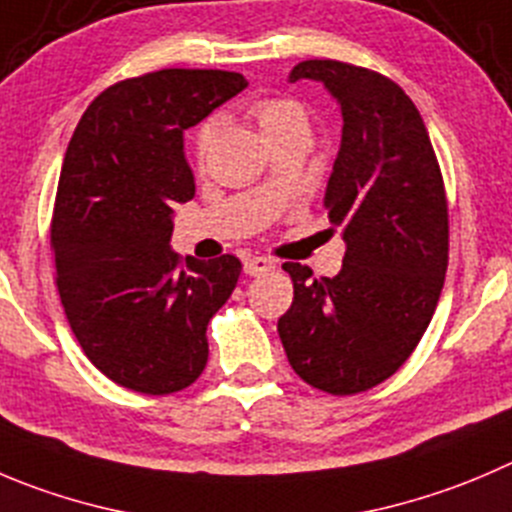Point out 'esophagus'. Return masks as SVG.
Listing matches in <instances>:
<instances>
[{"label":"esophagus","mask_w":512,"mask_h":512,"mask_svg":"<svg viewBox=\"0 0 512 512\" xmlns=\"http://www.w3.org/2000/svg\"><path fill=\"white\" fill-rule=\"evenodd\" d=\"M276 264L271 259H266V256H251V259L243 261V271H246L248 276H261L266 274V271H274Z\"/></svg>","instance_id":"obj_1"}]
</instances>
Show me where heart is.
<instances>
[{"instance_id":"obj_1","label":"heart","mask_w":512,"mask_h":512,"mask_svg":"<svg viewBox=\"0 0 512 512\" xmlns=\"http://www.w3.org/2000/svg\"><path fill=\"white\" fill-rule=\"evenodd\" d=\"M253 123L259 125L261 135L266 140L279 138V135L294 133V130H304L309 133V115H306L304 105L291 97H264V100L253 102L251 105ZM213 140H216V125H203L196 135V155L198 163H203L211 150Z\"/></svg>"}]
</instances>
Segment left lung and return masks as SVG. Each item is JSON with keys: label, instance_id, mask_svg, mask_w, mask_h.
<instances>
[{"label": "left lung", "instance_id": "obj_1", "mask_svg": "<svg viewBox=\"0 0 512 512\" xmlns=\"http://www.w3.org/2000/svg\"><path fill=\"white\" fill-rule=\"evenodd\" d=\"M289 80L324 82L342 107L324 208L347 251L332 279L286 261L294 301L279 337L306 384L344 397L392 377L430 326L450 251L445 183L397 82L339 60L299 62Z\"/></svg>", "mask_w": 512, "mask_h": 512}]
</instances>
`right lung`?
Wrapping results in <instances>:
<instances>
[{
  "mask_svg": "<svg viewBox=\"0 0 512 512\" xmlns=\"http://www.w3.org/2000/svg\"><path fill=\"white\" fill-rule=\"evenodd\" d=\"M226 70H158L92 100L67 145L52 213L57 291L85 357L140 394L191 387L208 321L241 261L170 251L173 208L196 196L183 133L246 87Z\"/></svg>",
  "mask_w": 512,
  "mask_h": 512,
  "instance_id": "add662e5",
  "label": "right lung"
}]
</instances>
